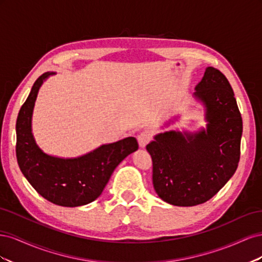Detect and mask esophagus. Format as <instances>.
<instances>
[{
  "instance_id": "34e87169",
  "label": "esophagus",
  "mask_w": 262,
  "mask_h": 262,
  "mask_svg": "<svg viewBox=\"0 0 262 262\" xmlns=\"http://www.w3.org/2000/svg\"><path fill=\"white\" fill-rule=\"evenodd\" d=\"M150 138H152V136H150V132L149 131H142V132H140L138 136H137L139 145L141 147H144L148 143V142L150 141Z\"/></svg>"
}]
</instances>
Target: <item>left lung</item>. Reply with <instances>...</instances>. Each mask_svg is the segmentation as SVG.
<instances>
[{"label":"left lung","mask_w":262,"mask_h":262,"mask_svg":"<svg viewBox=\"0 0 262 262\" xmlns=\"http://www.w3.org/2000/svg\"><path fill=\"white\" fill-rule=\"evenodd\" d=\"M193 95L205 106L207 129L160 133L146 145L155 191L177 207L210 200L234 175L241 157L243 120L225 75L207 68Z\"/></svg>","instance_id":"8db88e82"}]
</instances>
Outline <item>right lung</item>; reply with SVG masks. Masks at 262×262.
Returning a JSON list of instances; mask_svg holds the SVG:
<instances>
[{
    "label": "right lung",
    "mask_w": 262,
    "mask_h": 262,
    "mask_svg": "<svg viewBox=\"0 0 262 262\" xmlns=\"http://www.w3.org/2000/svg\"><path fill=\"white\" fill-rule=\"evenodd\" d=\"M53 72L37 78L16 121V157L23 175L36 191L61 207H80L101 194L115 168L139 148L136 138L129 137L104 144L76 158H60L43 153L31 133V117L37 94Z\"/></svg>",
    "instance_id": "obj_1"
}]
</instances>
